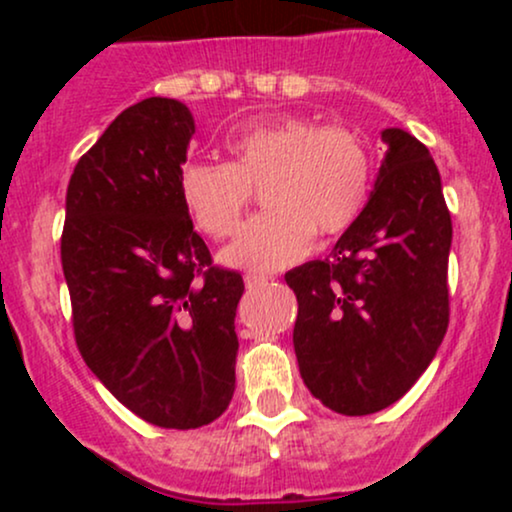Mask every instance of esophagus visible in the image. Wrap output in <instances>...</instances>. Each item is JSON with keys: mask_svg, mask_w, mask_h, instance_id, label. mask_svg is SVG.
<instances>
[{"mask_svg": "<svg viewBox=\"0 0 512 512\" xmlns=\"http://www.w3.org/2000/svg\"><path fill=\"white\" fill-rule=\"evenodd\" d=\"M269 281H272V276H267V274H248V276H245V286H248V289H262V286H267Z\"/></svg>", "mask_w": 512, "mask_h": 512, "instance_id": "obj_1", "label": "esophagus"}]
</instances>
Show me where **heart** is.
Returning a JSON list of instances; mask_svg holds the SVG:
<instances>
[{"label":"heart","mask_w":512,"mask_h":512,"mask_svg":"<svg viewBox=\"0 0 512 512\" xmlns=\"http://www.w3.org/2000/svg\"><path fill=\"white\" fill-rule=\"evenodd\" d=\"M226 149L231 163L187 161L178 173L182 204L211 238L231 236L262 187L269 211L223 248L226 267L255 274L289 267L308 255L315 233L339 236L366 207L370 154L354 129L281 115L243 125Z\"/></svg>","instance_id":"obj_1"}]
</instances>
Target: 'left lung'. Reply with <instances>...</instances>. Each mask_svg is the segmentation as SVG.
Here are the masks:
<instances>
[{
    "mask_svg": "<svg viewBox=\"0 0 512 512\" xmlns=\"http://www.w3.org/2000/svg\"><path fill=\"white\" fill-rule=\"evenodd\" d=\"M387 144L366 207L330 257L286 274L296 293L293 349L325 407L366 416L421 378L448 330L452 221L431 154L404 129Z\"/></svg>",
    "mask_w": 512,
    "mask_h": 512,
    "instance_id": "obj_1",
    "label": "left lung"
}]
</instances>
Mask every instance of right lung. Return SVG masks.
<instances>
[{
  "mask_svg": "<svg viewBox=\"0 0 512 512\" xmlns=\"http://www.w3.org/2000/svg\"><path fill=\"white\" fill-rule=\"evenodd\" d=\"M195 120L146 98L110 122L67 187L62 269L86 366L139 419L207 426L236 390L243 276L211 267L178 173Z\"/></svg>",
  "mask_w": 512,
  "mask_h": 512,
  "instance_id": "obj_1",
  "label": "right lung"
}]
</instances>
